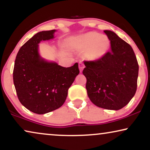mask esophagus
<instances>
[{
    "mask_svg": "<svg viewBox=\"0 0 150 150\" xmlns=\"http://www.w3.org/2000/svg\"><path fill=\"white\" fill-rule=\"evenodd\" d=\"M79 67L80 71H81V72H82V71H83V69H84V67H85V65H84V63L80 62L79 63Z\"/></svg>",
    "mask_w": 150,
    "mask_h": 150,
    "instance_id": "1",
    "label": "esophagus"
}]
</instances>
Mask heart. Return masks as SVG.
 Segmentation results:
<instances>
[{"mask_svg":"<svg viewBox=\"0 0 150 150\" xmlns=\"http://www.w3.org/2000/svg\"><path fill=\"white\" fill-rule=\"evenodd\" d=\"M74 44L81 50H87V56L90 59H99L107 52L110 40L105 35L89 32L74 39Z\"/></svg>","mask_w":150,"mask_h":150,"instance_id":"b5f03b06","label":"heart"}]
</instances>
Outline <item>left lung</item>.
<instances>
[{"label": "left lung", "instance_id": "left-lung-1", "mask_svg": "<svg viewBox=\"0 0 150 150\" xmlns=\"http://www.w3.org/2000/svg\"><path fill=\"white\" fill-rule=\"evenodd\" d=\"M110 41L111 50L96 61H84L83 74L86 89L96 106L120 110L136 93L139 64L130 44L110 30H104Z\"/></svg>", "mask_w": 150, "mask_h": 150}]
</instances>
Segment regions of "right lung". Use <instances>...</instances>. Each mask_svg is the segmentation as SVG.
<instances>
[{
	"label": "right lung",
	"mask_w": 150,
	"mask_h": 150,
	"mask_svg": "<svg viewBox=\"0 0 150 150\" xmlns=\"http://www.w3.org/2000/svg\"><path fill=\"white\" fill-rule=\"evenodd\" d=\"M54 32L46 30L35 35L20 48L14 64L13 83L20 103L40 115L56 110L64 104L69 88L80 72L77 63L63 67L40 57L38 44L52 39Z\"/></svg>",
	"instance_id": "add662e5"
}]
</instances>
